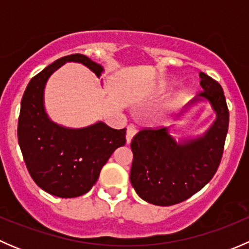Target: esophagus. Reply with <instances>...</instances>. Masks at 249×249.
I'll return each mask as SVG.
<instances>
[{"instance_id":"34e87169","label":"esophagus","mask_w":249,"mask_h":249,"mask_svg":"<svg viewBox=\"0 0 249 249\" xmlns=\"http://www.w3.org/2000/svg\"><path fill=\"white\" fill-rule=\"evenodd\" d=\"M136 135V127L134 126V125H129L127 126V130H126V143L127 144H130L131 143L132 139H134V136Z\"/></svg>"}]
</instances>
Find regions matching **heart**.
<instances>
[{"instance_id":"heart-1","label":"heart","mask_w":249,"mask_h":249,"mask_svg":"<svg viewBox=\"0 0 249 249\" xmlns=\"http://www.w3.org/2000/svg\"><path fill=\"white\" fill-rule=\"evenodd\" d=\"M170 89H171V87H170V85L167 84V83L161 82V83H159V84H158L157 88H155V94L160 95V96H161V95H166L167 92L170 91ZM180 100H182V95H180V94L176 95L175 99L172 100V105H173V106H176V105L179 104Z\"/></svg>"}]
</instances>
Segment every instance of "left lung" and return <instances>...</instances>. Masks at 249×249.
I'll return each mask as SVG.
<instances>
[{"label": "left lung", "mask_w": 249, "mask_h": 249, "mask_svg": "<svg viewBox=\"0 0 249 249\" xmlns=\"http://www.w3.org/2000/svg\"><path fill=\"white\" fill-rule=\"evenodd\" d=\"M202 92L177 115L183 119L196 105L207 102L215 119L200 135L176 140V125L142 130L132 139L130 182L141 199L157 206L179 203L201 190L214 176L222 159L229 126V110L219 83L199 74Z\"/></svg>", "instance_id": "left-lung-1"}]
</instances>
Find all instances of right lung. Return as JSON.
Returning <instances> with one entry per match:
<instances>
[{"label": "right lung", "mask_w": 249, "mask_h": 249, "mask_svg": "<svg viewBox=\"0 0 249 249\" xmlns=\"http://www.w3.org/2000/svg\"><path fill=\"white\" fill-rule=\"evenodd\" d=\"M66 62L84 65L99 78L105 72L82 54L56 60L30 80L18 123V141L32 179L44 192L64 199L89 192L113 152L126 142V129H112L101 120L85 127H67L50 119L44 90L50 76Z\"/></svg>", "instance_id": "1"}]
</instances>
